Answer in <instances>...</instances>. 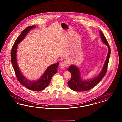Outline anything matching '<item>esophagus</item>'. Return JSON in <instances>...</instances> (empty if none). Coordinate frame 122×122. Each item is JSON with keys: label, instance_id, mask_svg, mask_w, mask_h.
I'll return each mask as SVG.
<instances>
[{"label": "esophagus", "instance_id": "1", "mask_svg": "<svg viewBox=\"0 0 122 122\" xmlns=\"http://www.w3.org/2000/svg\"><path fill=\"white\" fill-rule=\"evenodd\" d=\"M68 65V64L67 62L65 61L61 63V64H60V67L62 68H64V67H67Z\"/></svg>", "mask_w": 122, "mask_h": 122}]
</instances>
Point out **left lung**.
<instances>
[{
  "instance_id": "obj_1",
  "label": "left lung",
  "mask_w": 122,
  "mask_h": 122,
  "mask_svg": "<svg viewBox=\"0 0 122 122\" xmlns=\"http://www.w3.org/2000/svg\"><path fill=\"white\" fill-rule=\"evenodd\" d=\"M99 33L102 41L108 48V53L103 67L100 72L97 76L91 79L84 80L81 77L80 71L78 67L75 65H71L69 68H67V70L71 74V78L70 80L68 81L67 84L69 88L73 91L84 92L90 90L101 80L106 74L111 51L109 44L103 34L101 31H100Z\"/></svg>"
}]
</instances>
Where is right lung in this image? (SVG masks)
<instances>
[{
    "instance_id": "right-lung-1",
    "label": "right lung",
    "mask_w": 122,
    "mask_h": 122,
    "mask_svg": "<svg viewBox=\"0 0 122 122\" xmlns=\"http://www.w3.org/2000/svg\"><path fill=\"white\" fill-rule=\"evenodd\" d=\"M36 26H31L26 27L21 33L13 45L11 56V60L17 78L20 83L26 88L33 91H41L47 88L53 76L57 72L59 63L50 65L45 70L41 76L36 80H30L23 75L20 69L17 61V48L18 44L22 41L32 29Z\"/></svg>"
}]
</instances>
